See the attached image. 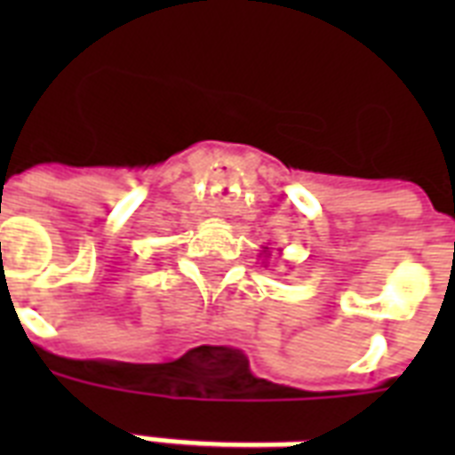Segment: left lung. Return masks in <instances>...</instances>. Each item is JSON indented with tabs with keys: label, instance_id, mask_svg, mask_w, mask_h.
Listing matches in <instances>:
<instances>
[{
	"label": "left lung",
	"instance_id": "8db88e82",
	"mask_svg": "<svg viewBox=\"0 0 455 455\" xmlns=\"http://www.w3.org/2000/svg\"><path fill=\"white\" fill-rule=\"evenodd\" d=\"M264 252H267V250H264Z\"/></svg>",
	"mask_w": 455,
	"mask_h": 455
}]
</instances>
